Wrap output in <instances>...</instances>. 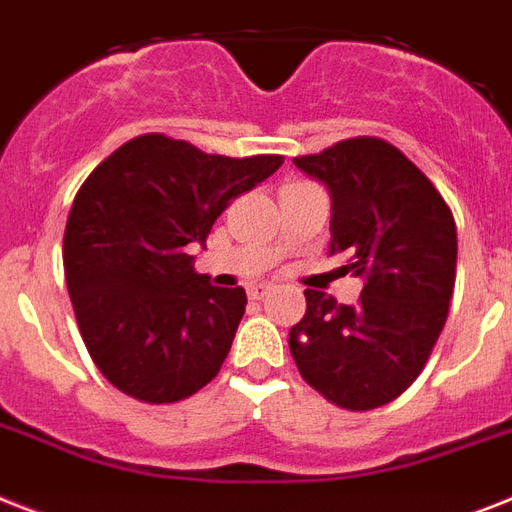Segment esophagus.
<instances>
[{
    "instance_id": "34e87169",
    "label": "esophagus",
    "mask_w": 512,
    "mask_h": 512,
    "mask_svg": "<svg viewBox=\"0 0 512 512\" xmlns=\"http://www.w3.org/2000/svg\"><path fill=\"white\" fill-rule=\"evenodd\" d=\"M269 290H272V285H266V282H259V285L248 287V298H251V301H264L266 295H269Z\"/></svg>"
}]
</instances>
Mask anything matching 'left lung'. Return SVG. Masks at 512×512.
I'll use <instances>...</instances> for the list:
<instances>
[{"label": "left lung", "mask_w": 512, "mask_h": 512, "mask_svg": "<svg viewBox=\"0 0 512 512\" xmlns=\"http://www.w3.org/2000/svg\"><path fill=\"white\" fill-rule=\"evenodd\" d=\"M295 167L327 185L329 253L361 277L356 306L306 290L290 327L295 366L329 403L371 411L421 374L455 287L458 232L445 198L408 156L379 138H350Z\"/></svg>", "instance_id": "left-lung-1"}]
</instances>
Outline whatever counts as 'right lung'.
I'll list each match as a JSON object with an SVG mask.
<instances>
[{
    "instance_id": "right-lung-1",
    "label": "right lung",
    "mask_w": 512,
    "mask_h": 512,
    "mask_svg": "<svg viewBox=\"0 0 512 512\" xmlns=\"http://www.w3.org/2000/svg\"><path fill=\"white\" fill-rule=\"evenodd\" d=\"M282 156L204 154L138 135L80 185L65 227V280L99 371L143 403H177L217 377L246 314L243 287L193 272L232 198L280 170Z\"/></svg>"
}]
</instances>
